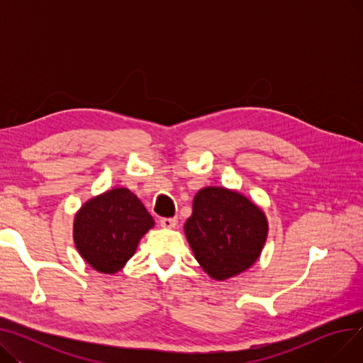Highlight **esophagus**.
Masks as SVG:
<instances>
[{
    "label": "esophagus",
    "instance_id": "34e87169",
    "mask_svg": "<svg viewBox=\"0 0 363 363\" xmlns=\"http://www.w3.org/2000/svg\"><path fill=\"white\" fill-rule=\"evenodd\" d=\"M177 223H178L177 218H162L160 219V225L163 228H169V230H172V228H175Z\"/></svg>",
    "mask_w": 363,
    "mask_h": 363
}]
</instances>
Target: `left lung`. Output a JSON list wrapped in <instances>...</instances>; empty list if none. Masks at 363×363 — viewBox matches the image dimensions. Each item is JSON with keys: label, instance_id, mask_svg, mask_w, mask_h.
I'll use <instances>...</instances> for the list:
<instances>
[{"label": "left lung", "instance_id": "obj_1", "mask_svg": "<svg viewBox=\"0 0 363 363\" xmlns=\"http://www.w3.org/2000/svg\"><path fill=\"white\" fill-rule=\"evenodd\" d=\"M262 208L234 189L204 186L193 200L184 225L189 247L203 271L225 281L250 269L268 237Z\"/></svg>", "mask_w": 363, "mask_h": 363}]
</instances>
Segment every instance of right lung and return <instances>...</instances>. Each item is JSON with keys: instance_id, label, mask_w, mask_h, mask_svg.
<instances>
[{"instance_id": "add662e5", "label": "right lung", "mask_w": 363, "mask_h": 363, "mask_svg": "<svg viewBox=\"0 0 363 363\" xmlns=\"http://www.w3.org/2000/svg\"><path fill=\"white\" fill-rule=\"evenodd\" d=\"M155 226L141 200L128 188H113L85 201L73 220L76 250L92 269L116 274Z\"/></svg>"}]
</instances>
